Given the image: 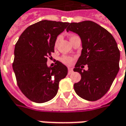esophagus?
Here are the masks:
<instances>
[{
	"label": "esophagus",
	"instance_id": "1",
	"mask_svg": "<svg viewBox=\"0 0 126 126\" xmlns=\"http://www.w3.org/2000/svg\"><path fill=\"white\" fill-rule=\"evenodd\" d=\"M73 73V70H72V68H68V74L70 75V74H71Z\"/></svg>",
	"mask_w": 126,
	"mask_h": 126
}]
</instances>
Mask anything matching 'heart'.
Masks as SVG:
<instances>
[{
	"label": "heart",
	"mask_w": 126,
	"mask_h": 126,
	"mask_svg": "<svg viewBox=\"0 0 126 126\" xmlns=\"http://www.w3.org/2000/svg\"><path fill=\"white\" fill-rule=\"evenodd\" d=\"M59 38H58L56 41V45L57 44ZM61 61L64 64L67 65H70L72 63H73L74 61V58L71 57V56H63L61 58Z\"/></svg>",
	"instance_id": "obj_1"
}]
</instances>
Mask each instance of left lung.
<instances>
[{"label":"left lung","instance_id":"1","mask_svg":"<svg viewBox=\"0 0 126 126\" xmlns=\"http://www.w3.org/2000/svg\"><path fill=\"white\" fill-rule=\"evenodd\" d=\"M71 31L81 38L82 50L74 71L81 79L74 84V90L81 98L96 101L106 94L119 70L120 51L110 32L92 21L71 22ZM85 64L88 70H82Z\"/></svg>","mask_w":126,"mask_h":126}]
</instances>
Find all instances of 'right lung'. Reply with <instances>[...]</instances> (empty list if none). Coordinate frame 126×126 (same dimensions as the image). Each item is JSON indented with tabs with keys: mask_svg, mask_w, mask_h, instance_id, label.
<instances>
[{
	"mask_svg": "<svg viewBox=\"0 0 126 126\" xmlns=\"http://www.w3.org/2000/svg\"><path fill=\"white\" fill-rule=\"evenodd\" d=\"M68 22L42 20L29 26L19 36L15 47L13 68L17 84L31 101L44 103L56 95L59 82L68 74V68L56 61L47 66L51 58L58 34Z\"/></svg>",
	"mask_w": 126,
	"mask_h": 126,
	"instance_id": "right-lung-1",
	"label": "right lung"
}]
</instances>
